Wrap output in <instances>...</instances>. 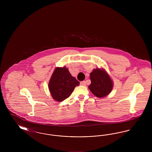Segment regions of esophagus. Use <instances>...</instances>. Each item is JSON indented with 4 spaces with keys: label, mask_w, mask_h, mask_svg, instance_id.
<instances>
[{
    "label": "esophagus",
    "mask_w": 152,
    "mask_h": 152,
    "mask_svg": "<svg viewBox=\"0 0 152 152\" xmlns=\"http://www.w3.org/2000/svg\"><path fill=\"white\" fill-rule=\"evenodd\" d=\"M80 84L81 86H86V83L85 81H81V82L80 83Z\"/></svg>",
    "instance_id": "esophagus-1"
}]
</instances>
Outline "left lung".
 I'll return each instance as SVG.
<instances>
[{
  "mask_svg": "<svg viewBox=\"0 0 152 152\" xmlns=\"http://www.w3.org/2000/svg\"><path fill=\"white\" fill-rule=\"evenodd\" d=\"M91 84L89 89L97 97H104L111 92L113 83L109 76L102 69L97 68L90 74Z\"/></svg>",
  "mask_w": 152,
  "mask_h": 152,
  "instance_id": "1",
  "label": "left lung"
}]
</instances>
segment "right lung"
I'll return each instance as SVG.
<instances>
[{"label":"right lung","mask_w":152,"mask_h":152,"mask_svg":"<svg viewBox=\"0 0 152 152\" xmlns=\"http://www.w3.org/2000/svg\"><path fill=\"white\" fill-rule=\"evenodd\" d=\"M79 81L72 77L65 67L56 68L49 83V89L53 99L62 101L69 97Z\"/></svg>","instance_id":"obj_1"}]
</instances>
